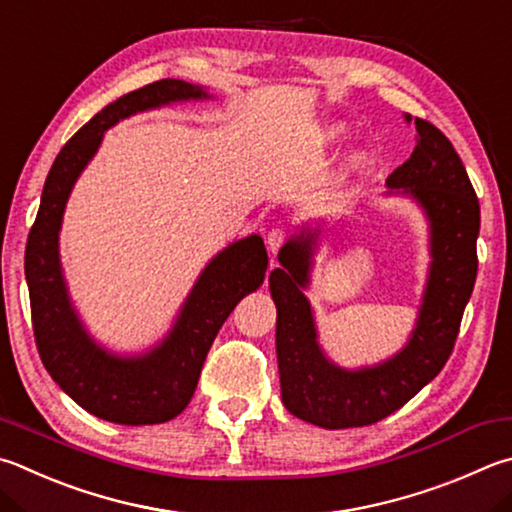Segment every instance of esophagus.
<instances>
[{
  "instance_id": "34e87169",
  "label": "esophagus",
  "mask_w": 512,
  "mask_h": 512,
  "mask_svg": "<svg viewBox=\"0 0 512 512\" xmlns=\"http://www.w3.org/2000/svg\"><path fill=\"white\" fill-rule=\"evenodd\" d=\"M288 230L286 228H273L271 232H268V248L273 250V253H277V250H280L286 241H288ZM273 268H275V264H273Z\"/></svg>"
}]
</instances>
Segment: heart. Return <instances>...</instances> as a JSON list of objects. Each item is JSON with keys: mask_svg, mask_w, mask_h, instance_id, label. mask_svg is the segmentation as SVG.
I'll use <instances>...</instances> for the list:
<instances>
[{"mask_svg": "<svg viewBox=\"0 0 512 512\" xmlns=\"http://www.w3.org/2000/svg\"><path fill=\"white\" fill-rule=\"evenodd\" d=\"M340 134H342L340 127H331V129H327V132H324V141H333V138H338Z\"/></svg>", "mask_w": 512, "mask_h": 512, "instance_id": "heart-1", "label": "heart"}]
</instances>
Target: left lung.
Listing matches in <instances>:
<instances>
[{
	"mask_svg": "<svg viewBox=\"0 0 512 512\" xmlns=\"http://www.w3.org/2000/svg\"><path fill=\"white\" fill-rule=\"evenodd\" d=\"M410 120V116H407ZM418 141L410 159L387 176L425 208L432 226V268L421 315L407 347L385 365L345 371L318 347L309 300L313 235L288 241L282 268L271 273L277 306V365L286 410L306 423L345 430L394 414L439 374L459 336L477 280L479 199L457 150L430 120L414 118Z\"/></svg>",
	"mask_w": 512,
	"mask_h": 512,
	"instance_id": "1",
	"label": "left lung"
}]
</instances>
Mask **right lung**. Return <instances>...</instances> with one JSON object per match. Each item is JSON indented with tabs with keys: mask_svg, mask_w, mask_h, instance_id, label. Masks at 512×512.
I'll list each match as a JSON object with an SVG mask.
<instances>
[{
	"mask_svg": "<svg viewBox=\"0 0 512 512\" xmlns=\"http://www.w3.org/2000/svg\"><path fill=\"white\" fill-rule=\"evenodd\" d=\"M188 98H206V91L165 78L120 96L82 125L55 156L26 241L24 271L35 345L44 367L82 410L111 423L154 425L179 416L197 389L221 324L266 277L262 237L228 246L201 273L170 336L143 358H118L96 347L71 309L60 273L58 232L73 183L96 154L105 129L136 111Z\"/></svg>",
	"mask_w": 512,
	"mask_h": 512,
	"instance_id": "add662e5",
	"label": "right lung"
}]
</instances>
